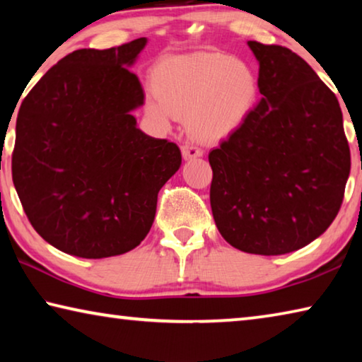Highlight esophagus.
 <instances>
[{
	"mask_svg": "<svg viewBox=\"0 0 362 362\" xmlns=\"http://www.w3.org/2000/svg\"><path fill=\"white\" fill-rule=\"evenodd\" d=\"M182 155L185 159H194V158H199L203 156V150L198 148V146L194 145H182Z\"/></svg>",
	"mask_w": 362,
	"mask_h": 362,
	"instance_id": "34e87169",
	"label": "esophagus"
}]
</instances>
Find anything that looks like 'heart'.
I'll list each match as a JSON object with an SVG mask.
<instances>
[{
	"mask_svg": "<svg viewBox=\"0 0 362 362\" xmlns=\"http://www.w3.org/2000/svg\"><path fill=\"white\" fill-rule=\"evenodd\" d=\"M153 97L145 103L156 124L185 118L188 132L220 142L246 124L259 99L252 66L223 52L198 51L158 60L150 75Z\"/></svg>",
	"mask_w": 362,
	"mask_h": 362,
	"instance_id": "heart-1",
	"label": "heart"
}]
</instances>
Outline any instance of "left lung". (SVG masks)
Segmentation results:
<instances>
[{"label": "left lung", "mask_w": 362, "mask_h": 362, "mask_svg": "<svg viewBox=\"0 0 362 362\" xmlns=\"http://www.w3.org/2000/svg\"><path fill=\"white\" fill-rule=\"evenodd\" d=\"M259 105L209 153L211 207L226 243L249 254L305 247L340 211L350 146L335 94L291 49L247 41Z\"/></svg>", "instance_id": "8db88e82"}]
</instances>
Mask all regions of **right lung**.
<instances>
[{
    "label": "right lung",
    "instance_id": "1",
    "mask_svg": "<svg viewBox=\"0 0 362 362\" xmlns=\"http://www.w3.org/2000/svg\"><path fill=\"white\" fill-rule=\"evenodd\" d=\"M145 46L73 51L17 115L16 192L36 233L65 254L105 259L137 247L182 164L179 146L146 136L132 115L145 95L129 69Z\"/></svg>",
    "mask_w": 362,
    "mask_h": 362
}]
</instances>
